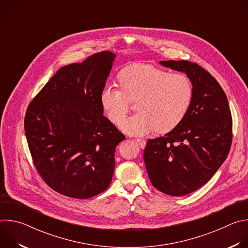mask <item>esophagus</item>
Segmentation results:
<instances>
[{"instance_id": "1", "label": "esophagus", "mask_w": 248, "mask_h": 248, "mask_svg": "<svg viewBox=\"0 0 248 248\" xmlns=\"http://www.w3.org/2000/svg\"><path fill=\"white\" fill-rule=\"evenodd\" d=\"M136 142L139 144L140 148H142V149L145 148V146H146V140L145 139L138 138V139H136Z\"/></svg>"}]
</instances>
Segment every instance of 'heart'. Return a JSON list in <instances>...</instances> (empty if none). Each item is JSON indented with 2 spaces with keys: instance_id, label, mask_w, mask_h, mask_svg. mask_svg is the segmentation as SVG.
I'll use <instances>...</instances> for the list:
<instances>
[{
  "instance_id": "obj_1",
  "label": "heart",
  "mask_w": 248,
  "mask_h": 248,
  "mask_svg": "<svg viewBox=\"0 0 248 248\" xmlns=\"http://www.w3.org/2000/svg\"><path fill=\"white\" fill-rule=\"evenodd\" d=\"M121 89L105 85L100 92L103 111L114 124H120L135 102L134 116L122 123L129 135L140 136L153 131L167 133L178 126L190 106L192 86L183 74H169L147 63H135L119 75Z\"/></svg>"
}]
</instances>
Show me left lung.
<instances>
[{
	"label": "left lung",
	"instance_id": "8db88e82",
	"mask_svg": "<svg viewBox=\"0 0 248 248\" xmlns=\"http://www.w3.org/2000/svg\"><path fill=\"white\" fill-rule=\"evenodd\" d=\"M159 63L189 78L192 99L178 126L147 141L144 163L153 186L183 196L207 184L225 162L232 144V114L221 85L200 65L188 61Z\"/></svg>",
	"mask_w": 248,
	"mask_h": 248
}]
</instances>
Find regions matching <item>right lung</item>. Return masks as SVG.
I'll return each mask as SVG.
<instances>
[{"label":"right lung","mask_w":248,"mask_h":248,"mask_svg":"<svg viewBox=\"0 0 248 248\" xmlns=\"http://www.w3.org/2000/svg\"><path fill=\"white\" fill-rule=\"evenodd\" d=\"M116 54L61 67L29 104L24 130L38 172L55 191L86 199L108 188L125 136L103 116L100 92Z\"/></svg>","instance_id":"right-lung-1"}]
</instances>
